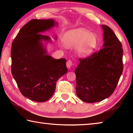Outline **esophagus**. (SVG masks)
I'll use <instances>...</instances> for the list:
<instances>
[{"instance_id":"obj_1","label":"esophagus","mask_w":133,"mask_h":133,"mask_svg":"<svg viewBox=\"0 0 133 133\" xmlns=\"http://www.w3.org/2000/svg\"><path fill=\"white\" fill-rule=\"evenodd\" d=\"M66 66L67 68L69 69H70L71 68V67L73 66V63H72L71 60H69V61L66 63Z\"/></svg>"}]
</instances>
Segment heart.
<instances>
[{
    "label": "heart",
    "instance_id": "obj_1",
    "mask_svg": "<svg viewBox=\"0 0 133 133\" xmlns=\"http://www.w3.org/2000/svg\"><path fill=\"white\" fill-rule=\"evenodd\" d=\"M63 42L67 48L76 47V52L82 57L90 55L98 43L97 36L83 28L70 29L66 31L63 37Z\"/></svg>",
    "mask_w": 133,
    "mask_h": 133
}]
</instances>
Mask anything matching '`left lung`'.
Wrapping results in <instances>:
<instances>
[{"mask_svg": "<svg viewBox=\"0 0 133 133\" xmlns=\"http://www.w3.org/2000/svg\"><path fill=\"white\" fill-rule=\"evenodd\" d=\"M102 28L103 48L90 57L80 58L75 70L76 94L86 103L101 102L111 96L123 72L122 45L109 26Z\"/></svg>", "mask_w": 133, "mask_h": 133, "instance_id": "obj_1", "label": "left lung"}]
</instances>
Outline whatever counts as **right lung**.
<instances>
[{
    "label": "right lung",
    "mask_w": 133,
    "mask_h": 133,
    "mask_svg": "<svg viewBox=\"0 0 133 133\" xmlns=\"http://www.w3.org/2000/svg\"><path fill=\"white\" fill-rule=\"evenodd\" d=\"M55 26L58 22L52 19L31 20L12 44V76L21 93L35 102L48 101L55 93L56 82L67 72L66 58L56 59L48 54L51 37L40 34Z\"/></svg>",
    "instance_id": "right-lung-1"
}]
</instances>
